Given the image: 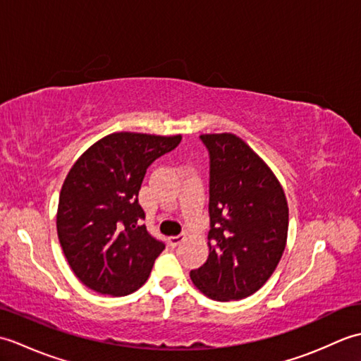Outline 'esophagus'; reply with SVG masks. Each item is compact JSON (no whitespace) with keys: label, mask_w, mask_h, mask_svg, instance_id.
I'll list each match as a JSON object with an SVG mask.
<instances>
[{"label":"esophagus","mask_w":361,"mask_h":361,"mask_svg":"<svg viewBox=\"0 0 361 361\" xmlns=\"http://www.w3.org/2000/svg\"><path fill=\"white\" fill-rule=\"evenodd\" d=\"M185 239H186V235H185V234H180V235L169 237L167 242H169V245H171L172 248H175V247H178V245H180L181 242H185Z\"/></svg>","instance_id":"34e87169"}]
</instances>
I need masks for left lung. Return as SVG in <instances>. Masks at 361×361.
Returning a JSON list of instances; mask_svg holds the SVG:
<instances>
[{"label": "left lung", "mask_w": 361, "mask_h": 361, "mask_svg": "<svg viewBox=\"0 0 361 361\" xmlns=\"http://www.w3.org/2000/svg\"><path fill=\"white\" fill-rule=\"evenodd\" d=\"M209 152V256L190 279L214 301L264 286L286 250L288 204L271 169L233 133L202 135Z\"/></svg>", "instance_id": "obj_1"}]
</instances>
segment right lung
I'll return each instance as SVG.
<instances>
[{"label": "right lung", "instance_id": "obj_1", "mask_svg": "<svg viewBox=\"0 0 361 361\" xmlns=\"http://www.w3.org/2000/svg\"><path fill=\"white\" fill-rule=\"evenodd\" d=\"M181 135L119 132L75 161L60 190L57 234L71 270L102 295L126 296L147 281L164 243L142 225L137 194L147 167Z\"/></svg>", "mask_w": 361, "mask_h": 361}]
</instances>
